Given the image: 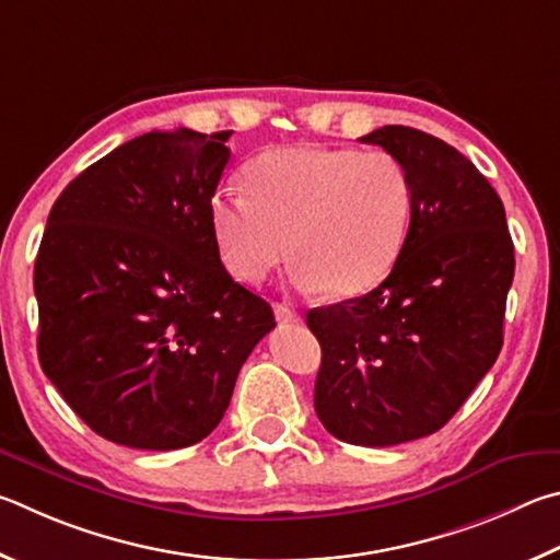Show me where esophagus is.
Segmentation results:
<instances>
[{"label":"esophagus","mask_w":560,"mask_h":560,"mask_svg":"<svg viewBox=\"0 0 560 560\" xmlns=\"http://www.w3.org/2000/svg\"><path fill=\"white\" fill-rule=\"evenodd\" d=\"M275 317H278L280 325H298L302 319L295 310L285 305V302H275Z\"/></svg>","instance_id":"esophagus-1"}]
</instances>
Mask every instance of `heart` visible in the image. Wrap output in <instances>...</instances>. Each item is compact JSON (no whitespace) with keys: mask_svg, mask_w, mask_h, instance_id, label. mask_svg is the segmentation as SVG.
<instances>
[{"mask_svg":"<svg viewBox=\"0 0 560 560\" xmlns=\"http://www.w3.org/2000/svg\"><path fill=\"white\" fill-rule=\"evenodd\" d=\"M245 189H221L211 229L233 275L258 282L290 255L310 292L359 298L394 270L404 250L413 184L388 152L278 147L245 166Z\"/></svg>","mask_w":560,"mask_h":560,"instance_id":"1","label":"heart"}]
</instances>
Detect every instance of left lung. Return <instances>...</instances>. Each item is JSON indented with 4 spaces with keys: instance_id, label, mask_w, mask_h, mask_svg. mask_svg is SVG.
<instances>
[{
    "instance_id": "left-lung-1",
    "label": "left lung",
    "mask_w": 560,
    "mask_h": 560,
    "mask_svg": "<svg viewBox=\"0 0 560 560\" xmlns=\"http://www.w3.org/2000/svg\"><path fill=\"white\" fill-rule=\"evenodd\" d=\"M361 140L406 166L413 211L394 270L364 298L307 312L315 410L331 435L388 447L433 435L502 351L514 243L502 199L455 147L404 125Z\"/></svg>"
}]
</instances>
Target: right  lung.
I'll list each match as a JSON object with an SVG mask.
<instances>
[{
	"instance_id": "right-lung-1",
	"label": "right lung",
	"mask_w": 560,
	"mask_h": 560,
	"mask_svg": "<svg viewBox=\"0 0 560 560\" xmlns=\"http://www.w3.org/2000/svg\"><path fill=\"white\" fill-rule=\"evenodd\" d=\"M231 132H147L88 166L34 265L38 361L110 443L179 450L221 423L268 302L223 268L211 199Z\"/></svg>"
}]
</instances>
